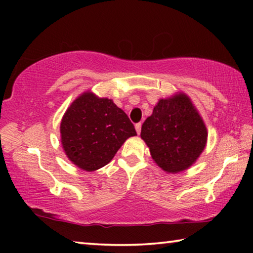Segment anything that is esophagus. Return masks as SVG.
<instances>
[{
	"mask_svg": "<svg viewBox=\"0 0 253 253\" xmlns=\"http://www.w3.org/2000/svg\"><path fill=\"white\" fill-rule=\"evenodd\" d=\"M135 129H136V131H137V134H140V130H142V124H136L135 125Z\"/></svg>",
	"mask_w": 253,
	"mask_h": 253,
	"instance_id": "esophagus-1",
	"label": "esophagus"
}]
</instances>
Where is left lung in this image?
<instances>
[{"mask_svg": "<svg viewBox=\"0 0 253 253\" xmlns=\"http://www.w3.org/2000/svg\"><path fill=\"white\" fill-rule=\"evenodd\" d=\"M140 137L163 170L178 173L190 168L203 152L208 130L190 98L177 93L160 99L144 122Z\"/></svg>", "mask_w": 253, "mask_h": 253, "instance_id": "8db88e82", "label": "left lung"}]
</instances>
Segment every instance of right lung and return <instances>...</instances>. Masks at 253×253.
Here are the masks:
<instances>
[{"label":"right lung","mask_w":253,"mask_h":253,"mask_svg":"<svg viewBox=\"0 0 253 253\" xmlns=\"http://www.w3.org/2000/svg\"><path fill=\"white\" fill-rule=\"evenodd\" d=\"M60 132L68 158L87 172L108 164L124 142L137 135L129 118L113 100L89 91L67 109Z\"/></svg>","instance_id":"1"}]
</instances>
